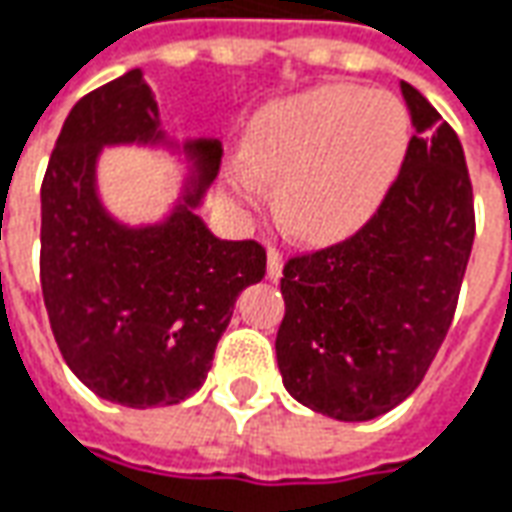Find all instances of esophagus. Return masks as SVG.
Returning a JSON list of instances; mask_svg holds the SVG:
<instances>
[{
	"mask_svg": "<svg viewBox=\"0 0 512 512\" xmlns=\"http://www.w3.org/2000/svg\"><path fill=\"white\" fill-rule=\"evenodd\" d=\"M281 273H284V256H281L276 248H270L267 250V278H270V281H278Z\"/></svg>",
	"mask_w": 512,
	"mask_h": 512,
	"instance_id": "esophagus-1",
	"label": "esophagus"
}]
</instances>
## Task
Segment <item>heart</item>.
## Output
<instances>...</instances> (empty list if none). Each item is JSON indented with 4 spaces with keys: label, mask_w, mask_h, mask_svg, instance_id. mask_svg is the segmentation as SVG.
Segmentation results:
<instances>
[{
    "label": "heart",
    "mask_w": 512,
    "mask_h": 512,
    "mask_svg": "<svg viewBox=\"0 0 512 512\" xmlns=\"http://www.w3.org/2000/svg\"><path fill=\"white\" fill-rule=\"evenodd\" d=\"M407 144L410 116L393 94L354 83L315 86L253 116L228 195L256 203L259 183L278 186V214L292 234L340 239L379 209Z\"/></svg>",
    "instance_id": "b5f03b06"
}]
</instances>
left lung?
I'll return each instance as SVG.
<instances>
[{"label": "left lung", "mask_w": 512, "mask_h": 512, "mask_svg": "<svg viewBox=\"0 0 512 512\" xmlns=\"http://www.w3.org/2000/svg\"><path fill=\"white\" fill-rule=\"evenodd\" d=\"M415 136L357 234L284 264L276 337L284 387L309 410L370 421L421 384L446 340L474 245L463 144L401 83Z\"/></svg>", "instance_id": "8db88e82"}]
</instances>
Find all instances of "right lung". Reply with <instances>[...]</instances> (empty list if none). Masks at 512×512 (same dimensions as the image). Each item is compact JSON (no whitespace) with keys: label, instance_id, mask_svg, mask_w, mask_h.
<instances>
[{"label":"right lung","instance_id":"right-lung-1","mask_svg":"<svg viewBox=\"0 0 512 512\" xmlns=\"http://www.w3.org/2000/svg\"><path fill=\"white\" fill-rule=\"evenodd\" d=\"M108 144H167L142 69L74 105L41 183V292L66 365L91 393L133 410L169 407L203 387L239 292L262 281L259 242L214 236L203 203L222 144H183L192 172L164 222L130 228L97 195Z\"/></svg>","mask_w":512,"mask_h":512}]
</instances>
